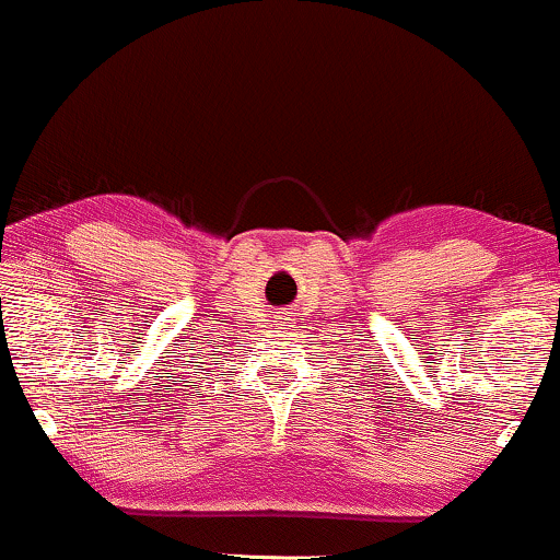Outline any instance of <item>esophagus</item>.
Masks as SVG:
<instances>
[{
	"instance_id": "esophagus-1",
	"label": "esophagus",
	"mask_w": 560,
	"mask_h": 560,
	"mask_svg": "<svg viewBox=\"0 0 560 560\" xmlns=\"http://www.w3.org/2000/svg\"><path fill=\"white\" fill-rule=\"evenodd\" d=\"M278 318H280V320H278V326H288V320H290L288 315H278Z\"/></svg>"
}]
</instances>
